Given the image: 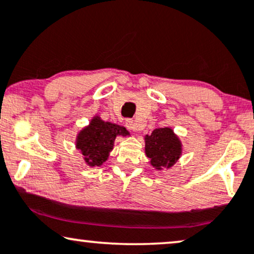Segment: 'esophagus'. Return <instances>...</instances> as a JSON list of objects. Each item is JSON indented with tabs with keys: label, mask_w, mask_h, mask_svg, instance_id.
<instances>
[{
	"label": "esophagus",
	"mask_w": 254,
	"mask_h": 254,
	"mask_svg": "<svg viewBox=\"0 0 254 254\" xmlns=\"http://www.w3.org/2000/svg\"><path fill=\"white\" fill-rule=\"evenodd\" d=\"M125 125H127V129L132 130V131H138L140 129V125L138 124L136 121L131 120V118H127V120L125 121Z\"/></svg>",
	"instance_id": "34e87169"
}]
</instances>
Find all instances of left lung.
<instances>
[{
	"label": "left lung",
	"mask_w": 254,
	"mask_h": 254,
	"mask_svg": "<svg viewBox=\"0 0 254 254\" xmlns=\"http://www.w3.org/2000/svg\"><path fill=\"white\" fill-rule=\"evenodd\" d=\"M145 153L157 170L173 166L181 155V143L170 127L155 129L145 138Z\"/></svg>",
	"instance_id": "obj_1"
}]
</instances>
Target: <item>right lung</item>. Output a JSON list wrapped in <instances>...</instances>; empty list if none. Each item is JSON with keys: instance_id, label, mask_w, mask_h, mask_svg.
<instances>
[{"instance_id": "1", "label": "right lung", "mask_w": 254, "mask_h": 254, "mask_svg": "<svg viewBox=\"0 0 254 254\" xmlns=\"http://www.w3.org/2000/svg\"><path fill=\"white\" fill-rule=\"evenodd\" d=\"M127 133L129 132L125 127L95 117L90 122L89 127L79 133L76 147L89 166H100L107 160L109 152L113 150L117 134L127 136Z\"/></svg>"}]
</instances>
